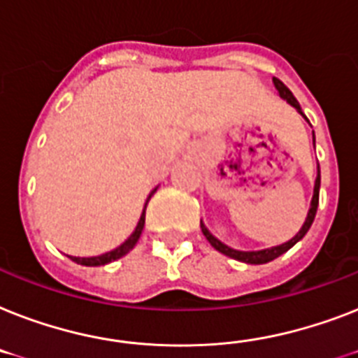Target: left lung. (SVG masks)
Returning <instances> with one entry per match:
<instances>
[{
    "label": "left lung",
    "mask_w": 358,
    "mask_h": 358,
    "mask_svg": "<svg viewBox=\"0 0 358 358\" xmlns=\"http://www.w3.org/2000/svg\"><path fill=\"white\" fill-rule=\"evenodd\" d=\"M274 86H275V90H278L280 97L285 99V101H287L290 106H294V108L298 110L301 115H303V112H301V108H300V103L296 101V97L292 95V92H290V90L287 88L283 83H281L280 78L274 77ZM318 196H320V165H318V176H316V182H315V193H313V200H310V209H309V213H307V219H305L303 226H301L300 231H298V234H296L292 239L287 241V243H283V245H280V246H272V248L257 250V252H241V250L229 248V246H226L224 243H220V241L217 239L215 235L209 234V229L206 228L202 220H200V228H202V234H204L206 239L209 241V245L213 246L215 250H219L220 254H224V255H228V257H231V259L243 261V263H248V264H264V263H268V261H274L275 257H280V255L285 254L287 250L292 248V246H294L298 241L303 239L305 234L309 231L310 224H313V220H315V217H316V209H318Z\"/></svg>",
    "instance_id": "obj_1"
}]
</instances>
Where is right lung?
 <instances>
[{
    "mask_svg": "<svg viewBox=\"0 0 358 358\" xmlns=\"http://www.w3.org/2000/svg\"><path fill=\"white\" fill-rule=\"evenodd\" d=\"M154 191H156V189H154ZM154 191L149 194V199H147V204H149V200H150V196L154 194ZM147 204H145L143 213H141V217H139L138 226H136V229L132 231V235H130L129 239L124 241L123 245L117 246V248L112 250V252H106V254H103V255H97V257H71V259H73L75 263H78V264H84V266H101V264H108V263H112V261L119 259V257H123V255L129 254L130 250L136 246V243L139 241V237H141V231H143L145 209H147Z\"/></svg>",
    "mask_w": 358,
    "mask_h": 358,
    "instance_id": "right-lung-1",
    "label": "right lung"
}]
</instances>
